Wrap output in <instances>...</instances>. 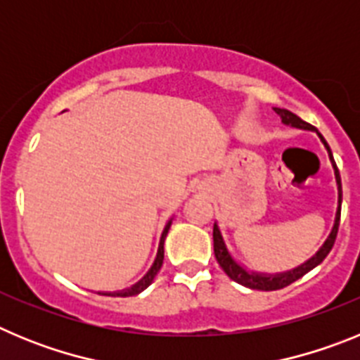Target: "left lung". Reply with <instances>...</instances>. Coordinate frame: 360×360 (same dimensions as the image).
<instances>
[{
  "label": "left lung",
  "instance_id": "obj_1",
  "mask_svg": "<svg viewBox=\"0 0 360 360\" xmlns=\"http://www.w3.org/2000/svg\"><path fill=\"white\" fill-rule=\"evenodd\" d=\"M274 111L281 117V122L287 124V126H292V128H299V129H308V131H317L311 124L304 122L303 119H299L297 115H294L292 111L288 110H281V108H274ZM319 139L323 141L324 148L328 151L330 162L333 165V173H335V182H337V193H339V205H337V214H335V224H333L332 232H330L328 240L324 241L323 247L316 252V256H311L308 262H304L303 265H299L297 269H292L288 272H281V274H262V272H249V270L241 266L240 263L231 256V252L227 250V245H225L224 236H221V232H219L218 225L214 224V229H212V240H214V256L216 262L219 263V266L224 269L225 274L232 279V281L240 283L243 287L252 288V290H279V288L288 287L290 283L297 281L299 278H303L307 272H310L311 269H316L319 263H323V259L330 254L332 250L333 243H335L337 238V231H339V219H341V202H342V187H341V176H339V169H337L335 160H333L332 149L330 146L326 144V141L323 139L321 133H317Z\"/></svg>",
  "mask_w": 360,
  "mask_h": 360
}]
</instances>
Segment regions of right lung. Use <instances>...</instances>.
Masks as SVG:
<instances>
[{"instance_id":"add662e5","label":"right lung","mask_w":360,"mask_h":360,"mask_svg":"<svg viewBox=\"0 0 360 360\" xmlns=\"http://www.w3.org/2000/svg\"><path fill=\"white\" fill-rule=\"evenodd\" d=\"M169 227H171V219H169V221H167V225H165L164 232H162L160 245H158V252H157V257H155V263H153V266H151V269H149V272L144 276V278L141 279V281L135 283L133 287L124 288V290L98 292V294L111 295V297H129V295H136V294H141L142 290H146V288H148L149 285H151V283H153L155 276L158 274V270H160L162 263H164V240H165V236H167V231H169Z\"/></svg>"}]
</instances>
